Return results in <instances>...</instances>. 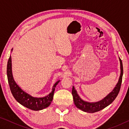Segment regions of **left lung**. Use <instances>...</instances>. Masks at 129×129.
<instances>
[{"mask_svg": "<svg viewBox=\"0 0 129 129\" xmlns=\"http://www.w3.org/2000/svg\"><path fill=\"white\" fill-rule=\"evenodd\" d=\"M119 60L120 62L121 73H120L118 81L114 89H113V90L110 93H109L102 100L95 102H89L84 101L78 94L77 91H76L75 87L73 86L72 93L73 97V101L76 106L78 109L84 111L85 112L93 113L99 112V111L106 108V106H108L112 103L113 101L115 99V98L117 97L120 88H121L122 76H123V65H122V60L119 57Z\"/></svg>", "mask_w": 129, "mask_h": 129, "instance_id": "obj_1", "label": "left lung"}]
</instances>
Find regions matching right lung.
<instances>
[{
    "label": "right lung",
    "mask_w": 129,
    "mask_h": 129,
    "mask_svg": "<svg viewBox=\"0 0 129 129\" xmlns=\"http://www.w3.org/2000/svg\"><path fill=\"white\" fill-rule=\"evenodd\" d=\"M13 48L11 49L12 52ZM7 75L10 90L15 99L21 105L32 110H41L48 107L53 100L55 88L60 80H58L52 87V91L43 97H36L23 90L15 81L12 75L11 56H10L7 67Z\"/></svg>",
    "instance_id": "1"
}]
</instances>
